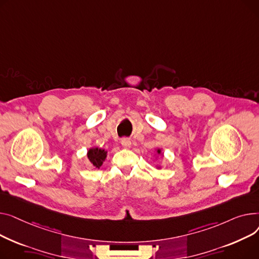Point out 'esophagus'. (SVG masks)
Returning <instances> with one entry per match:
<instances>
[{"instance_id":"1","label":"esophagus","mask_w":259,"mask_h":259,"mask_svg":"<svg viewBox=\"0 0 259 259\" xmlns=\"http://www.w3.org/2000/svg\"><path fill=\"white\" fill-rule=\"evenodd\" d=\"M121 145H122L124 148H130L132 145V142L128 138H122L121 139Z\"/></svg>"}]
</instances>
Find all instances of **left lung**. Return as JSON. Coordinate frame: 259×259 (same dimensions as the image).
<instances>
[{"mask_svg": "<svg viewBox=\"0 0 259 259\" xmlns=\"http://www.w3.org/2000/svg\"><path fill=\"white\" fill-rule=\"evenodd\" d=\"M157 154L161 155V149H157Z\"/></svg>", "mask_w": 259, "mask_h": 259, "instance_id": "1", "label": "left lung"}]
</instances>
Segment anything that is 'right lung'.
I'll list each match as a JSON object with an SVG mask.
<instances>
[{"instance_id": "right-lung-1", "label": "right lung", "mask_w": 259, "mask_h": 259, "mask_svg": "<svg viewBox=\"0 0 259 259\" xmlns=\"http://www.w3.org/2000/svg\"><path fill=\"white\" fill-rule=\"evenodd\" d=\"M106 154H108V151L102 148L92 147L88 150V159L94 168H100L106 158Z\"/></svg>"}]
</instances>
